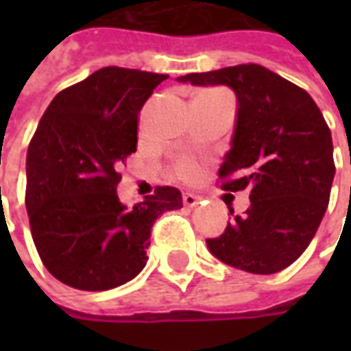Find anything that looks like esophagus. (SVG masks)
<instances>
[{"mask_svg": "<svg viewBox=\"0 0 351 351\" xmlns=\"http://www.w3.org/2000/svg\"><path fill=\"white\" fill-rule=\"evenodd\" d=\"M182 201H184V205L186 206H195L199 203V197L197 195H195V193H191V191H186V193H184L182 195Z\"/></svg>", "mask_w": 351, "mask_h": 351, "instance_id": "34e87169", "label": "esophagus"}]
</instances>
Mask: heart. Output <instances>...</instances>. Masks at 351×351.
Masks as SVG:
<instances>
[{
    "label": "heart",
    "mask_w": 351,
    "mask_h": 351,
    "mask_svg": "<svg viewBox=\"0 0 351 351\" xmlns=\"http://www.w3.org/2000/svg\"><path fill=\"white\" fill-rule=\"evenodd\" d=\"M175 171L178 176H190L195 173V161L190 158H182L175 163Z\"/></svg>",
    "instance_id": "heart-1"
}]
</instances>
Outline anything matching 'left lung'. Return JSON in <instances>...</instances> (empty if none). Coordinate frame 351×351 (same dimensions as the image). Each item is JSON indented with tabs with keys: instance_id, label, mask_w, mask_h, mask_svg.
Returning a JSON list of instances; mask_svg holds the SVG:
<instances>
[{
	"instance_id": "obj_1",
	"label": "left lung",
	"mask_w": 351,
	"mask_h": 351,
	"mask_svg": "<svg viewBox=\"0 0 351 351\" xmlns=\"http://www.w3.org/2000/svg\"><path fill=\"white\" fill-rule=\"evenodd\" d=\"M178 80L226 84L239 103L231 150L218 175L223 190L248 191L250 206L220 237L206 239L208 250L254 274L286 269L308 248L329 205L335 160L322 110L308 92L258 64Z\"/></svg>"
}]
</instances>
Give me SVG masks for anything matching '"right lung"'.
<instances>
[{
    "mask_svg": "<svg viewBox=\"0 0 351 351\" xmlns=\"http://www.w3.org/2000/svg\"><path fill=\"white\" fill-rule=\"evenodd\" d=\"M160 73L103 67L50 101L26 158V208L49 272L75 289L105 291L145 269L154 221L182 206L158 186L137 205L116 195L118 169L137 150L138 112Z\"/></svg>",
    "mask_w": 351,
    "mask_h": 351,
    "instance_id": "1",
    "label": "right lung"
}]
</instances>
